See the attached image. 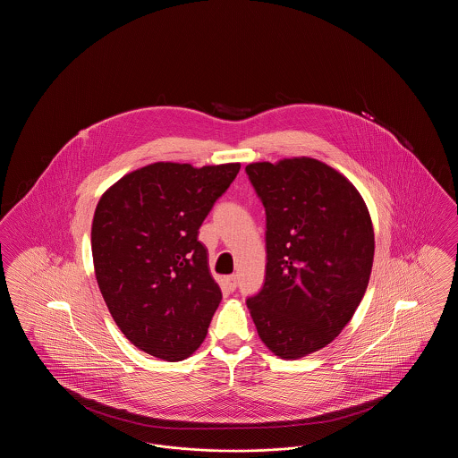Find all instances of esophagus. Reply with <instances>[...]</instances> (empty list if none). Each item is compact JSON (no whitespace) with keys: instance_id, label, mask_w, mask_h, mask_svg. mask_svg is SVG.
I'll use <instances>...</instances> for the list:
<instances>
[{"instance_id":"obj_1","label":"esophagus","mask_w":458,"mask_h":458,"mask_svg":"<svg viewBox=\"0 0 458 458\" xmlns=\"http://www.w3.org/2000/svg\"><path fill=\"white\" fill-rule=\"evenodd\" d=\"M237 284H239V282H237V276H235V275L225 278V286H226L228 292H235V290H237Z\"/></svg>"}]
</instances>
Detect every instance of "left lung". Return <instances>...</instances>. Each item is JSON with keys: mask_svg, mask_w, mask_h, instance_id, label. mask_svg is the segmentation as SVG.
Instances as JSON below:
<instances>
[{"mask_svg": "<svg viewBox=\"0 0 458 458\" xmlns=\"http://www.w3.org/2000/svg\"><path fill=\"white\" fill-rule=\"evenodd\" d=\"M245 174L266 213V276L247 305L266 347L299 359L333 342L366 293L369 211L345 176L312 157Z\"/></svg>", "mask_w": 458, "mask_h": 458, "instance_id": "obj_1", "label": "left lung"}]
</instances>
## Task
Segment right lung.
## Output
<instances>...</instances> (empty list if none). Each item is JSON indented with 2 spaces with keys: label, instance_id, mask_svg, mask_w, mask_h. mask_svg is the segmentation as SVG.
<instances>
[{
  "label": "right lung",
  "instance_id": "obj_1",
  "mask_svg": "<svg viewBox=\"0 0 458 458\" xmlns=\"http://www.w3.org/2000/svg\"><path fill=\"white\" fill-rule=\"evenodd\" d=\"M239 163H154L101 197L90 232L99 290L137 349L176 362L199 349L221 302L199 228Z\"/></svg>",
  "mask_w": 458,
  "mask_h": 458
}]
</instances>
